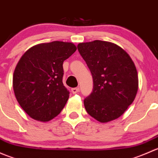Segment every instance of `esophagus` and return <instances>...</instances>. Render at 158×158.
Returning a JSON list of instances; mask_svg holds the SVG:
<instances>
[{
    "label": "esophagus",
    "instance_id": "obj_1",
    "mask_svg": "<svg viewBox=\"0 0 158 158\" xmlns=\"http://www.w3.org/2000/svg\"><path fill=\"white\" fill-rule=\"evenodd\" d=\"M79 91V88H73L72 89V92H73V94H76L78 93Z\"/></svg>",
    "mask_w": 158,
    "mask_h": 158
}]
</instances>
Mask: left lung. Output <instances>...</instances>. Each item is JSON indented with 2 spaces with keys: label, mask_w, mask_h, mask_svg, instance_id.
Returning a JSON list of instances; mask_svg holds the SVG:
<instances>
[{
  "label": "left lung",
  "mask_w": 158,
  "mask_h": 158,
  "mask_svg": "<svg viewBox=\"0 0 158 158\" xmlns=\"http://www.w3.org/2000/svg\"><path fill=\"white\" fill-rule=\"evenodd\" d=\"M77 48L93 79L92 92L84 99L85 110L100 122L118 118L138 92V73L133 61L123 49L106 41L82 43Z\"/></svg>",
  "instance_id": "8db88e82"
}]
</instances>
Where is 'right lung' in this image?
I'll use <instances>...</instances> for the list:
<instances>
[{
	"mask_svg": "<svg viewBox=\"0 0 158 158\" xmlns=\"http://www.w3.org/2000/svg\"><path fill=\"white\" fill-rule=\"evenodd\" d=\"M76 47L53 41L28 49L14 70L13 88L25 112L35 120L48 122L64 108L69 92L63 85V63Z\"/></svg>",
	"mask_w": 158,
	"mask_h": 158,
	"instance_id": "right-lung-1",
	"label": "right lung"
}]
</instances>
